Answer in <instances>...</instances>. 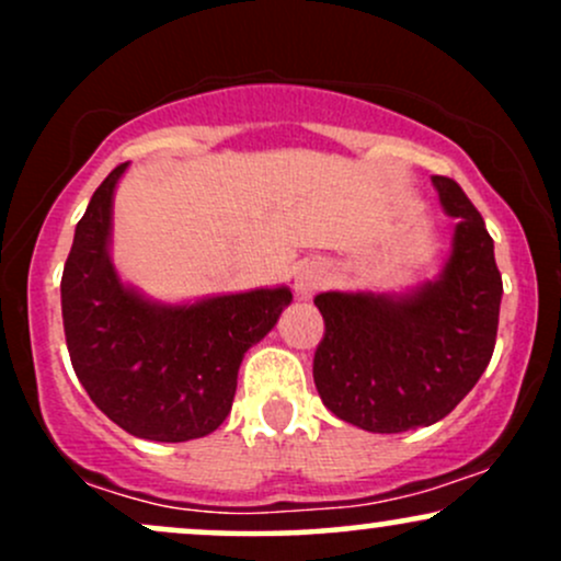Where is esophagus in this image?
<instances>
[{
  "instance_id": "obj_1",
  "label": "esophagus",
  "mask_w": 561,
  "mask_h": 561,
  "mask_svg": "<svg viewBox=\"0 0 561 561\" xmlns=\"http://www.w3.org/2000/svg\"><path fill=\"white\" fill-rule=\"evenodd\" d=\"M321 285H324V268H321V263H300L298 272H295V295H298L300 300H308L317 289H321Z\"/></svg>"
}]
</instances>
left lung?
Wrapping results in <instances>:
<instances>
[{
	"label": "left lung",
	"mask_w": 561,
	"mask_h": 561,
	"mask_svg": "<svg viewBox=\"0 0 561 561\" xmlns=\"http://www.w3.org/2000/svg\"><path fill=\"white\" fill-rule=\"evenodd\" d=\"M456 218L454 250L435 282L405 295L321 293L324 337L313 382L337 420L366 433L430 427L478 385L493 356L504 285L493 240L459 184L433 176Z\"/></svg>",
	"instance_id": "8db88e82"
}]
</instances>
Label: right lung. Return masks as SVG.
<instances>
[{"label": "right lung", "instance_id": "right-lung-1", "mask_svg": "<svg viewBox=\"0 0 561 561\" xmlns=\"http://www.w3.org/2000/svg\"><path fill=\"white\" fill-rule=\"evenodd\" d=\"M126 165L96 186L62 268L70 364L96 409L126 433L195 440L227 420L244 353L274 330L293 293L250 289L165 306L126 287L111 261L113 195Z\"/></svg>", "mask_w": 561, "mask_h": 561}]
</instances>
